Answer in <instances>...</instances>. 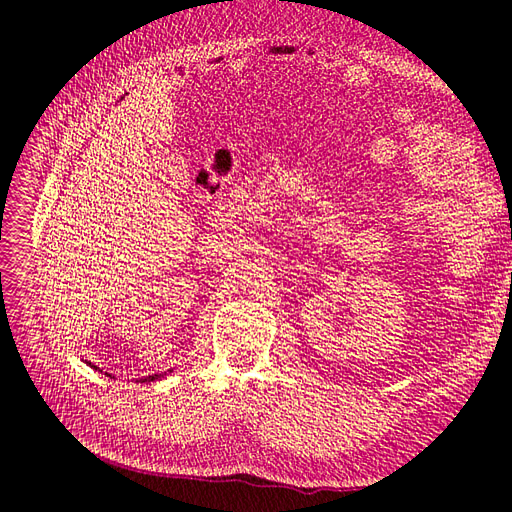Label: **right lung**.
Segmentation results:
<instances>
[{
  "label": "right lung",
  "mask_w": 512,
  "mask_h": 512,
  "mask_svg": "<svg viewBox=\"0 0 512 512\" xmlns=\"http://www.w3.org/2000/svg\"><path fill=\"white\" fill-rule=\"evenodd\" d=\"M91 368H95V366H91ZM161 376H163V374H153V376H146L142 383H146V381H148V383H151V381H157V378H161Z\"/></svg>",
  "instance_id": "right-lung-1"
}]
</instances>
